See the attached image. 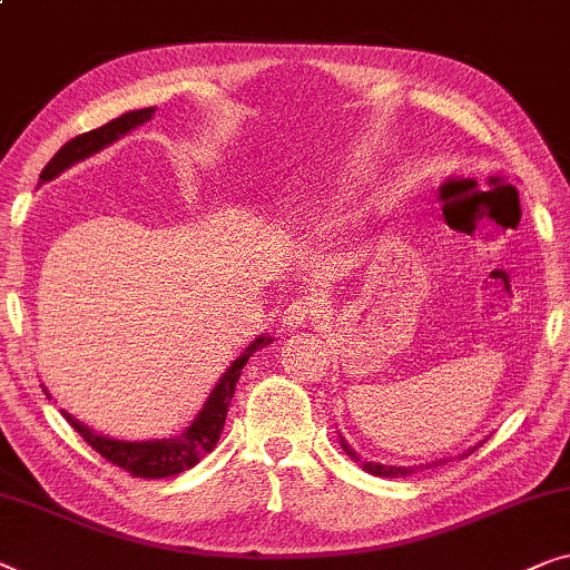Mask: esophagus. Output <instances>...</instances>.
Here are the masks:
<instances>
[{
    "label": "esophagus",
    "instance_id": "obj_1",
    "mask_svg": "<svg viewBox=\"0 0 570 570\" xmlns=\"http://www.w3.org/2000/svg\"><path fill=\"white\" fill-rule=\"evenodd\" d=\"M321 301L318 298H298L293 301L287 308L283 311V318H279V326H283V332H295V328H301L305 324H311L313 318L321 316Z\"/></svg>",
    "mask_w": 570,
    "mask_h": 570
}]
</instances>
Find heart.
Here are the masks:
<instances>
[{
	"label": "heart",
	"instance_id": "b5f03b06",
	"mask_svg": "<svg viewBox=\"0 0 570 570\" xmlns=\"http://www.w3.org/2000/svg\"><path fill=\"white\" fill-rule=\"evenodd\" d=\"M350 185L334 187V189H313V193H305L298 200V208L305 213V216H324L326 210H332L336 200H342L346 195Z\"/></svg>",
	"mask_w": 570,
	"mask_h": 570
}]
</instances>
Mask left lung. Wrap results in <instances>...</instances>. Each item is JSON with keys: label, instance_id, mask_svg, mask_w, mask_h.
I'll return each instance as SVG.
<instances>
[{"label": "left lung", "instance_id": "1", "mask_svg": "<svg viewBox=\"0 0 570 570\" xmlns=\"http://www.w3.org/2000/svg\"><path fill=\"white\" fill-rule=\"evenodd\" d=\"M340 442H342V448H344V452L346 455H350L354 463H360L362 465V470H367L370 475H381V478H403V475H411V473H416V470H429L432 465H442L444 460H434V463H426V465H414V468H401V465H383V463H367V460H362L357 452H354L350 444H346V440L344 436L340 434ZM475 450V448H473ZM473 450H468V452H463V455H470V452Z\"/></svg>", "mask_w": 570, "mask_h": 570}]
</instances>
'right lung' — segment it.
I'll return each mask as SVG.
<instances>
[{
  "label": "right lung",
  "instance_id": "add662e5",
  "mask_svg": "<svg viewBox=\"0 0 570 570\" xmlns=\"http://www.w3.org/2000/svg\"><path fill=\"white\" fill-rule=\"evenodd\" d=\"M156 112V107H144V110H134L120 115L110 122H105L102 128L89 130V134H81L77 138H71L69 144H63L51 161L46 164V169L40 171V185L51 183L53 177H59L61 171H66L71 164H77L87 156H92L97 151H102L105 146H110L118 141L120 136L130 134V130L144 126L146 120H151V115ZM272 342V336H257L246 350L238 354V357L230 362V367L220 375V381L213 387V393L208 395V401L203 403L200 414L195 416V422L183 429L179 436H169V440H146V442H126V440H112V436L105 434H95L92 429H87L81 422H77L71 414H66V422H69L77 432L85 436V442L89 448L100 452V455L107 460V463L118 465L122 470H128L130 475L136 478H169L177 473H185V470L195 468L200 460L213 452V448L218 444V436L224 432L226 424V414L230 406V399H234L236 391V381L242 377V370L249 357L262 346H267ZM48 395V391H46ZM51 399V395H48Z\"/></svg>",
  "mask_w": 570,
  "mask_h": 570
}]
</instances>
